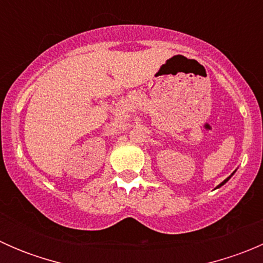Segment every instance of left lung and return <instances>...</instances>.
I'll list each match as a JSON object with an SVG mask.
<instances>
[{
	"label": "left lung",
	"instance_id": "left-lung-1",
	"mask_svg": "<svg viewBox=\"0 0 263 263\" xmlns=\"http://www.w3.org/2000/svg\"><path fill=\"white\" fill-rule=\"evenodd\" d=\"M229 178H230V177H228V178H227V179H225V181H224V182H221V183H220V184H219V185H217V187H216V188L221 187V185H222V184H224V183H227L228 181H229Z\"/></svg>",
	"mask_w": 263,
	"mask_h": 263
}]
</instances>
